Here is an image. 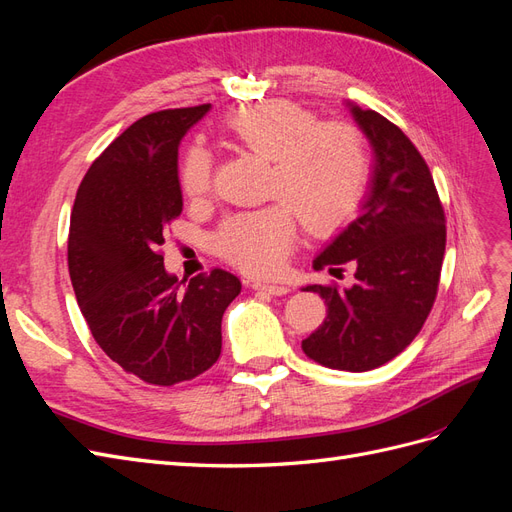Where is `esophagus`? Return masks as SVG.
Segmentation results:
<instances>
[{"instance_id":"1","label":"esophagus","mask_w":512,"mask_h":512,"mask_svg":"<svg viewBox=\"0 0 512 512\" xmlns=\"http://www.w3.org/2000/svg\"><path fill=\"white\" fill-rule=\"evenodd\" d=\"M252 288H254V290H260V292L273 294V297H282V294H288V292H290V288L284 286V284H269V282H254Z\"/></svg>"}]
</instances>
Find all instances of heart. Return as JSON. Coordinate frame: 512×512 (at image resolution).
I'll return each mask as SVG.
<instances>
[{"mask_svg": "<svg viewBox=\"0 0 512 512\" xmlns=\"http://www.w3.org/2000/svg\"><path fill=\"white\" fill-rule=\"evenodd\" d=\"M226 132L237 147L271 162L267 196L280 200L230 215L215 232V250L241 271H280L297 241V218L312 235H329L359 207L369 158L361 132L350 123H320L297 104L271 100L232 113ZM179 183L194 200L211 194L213 158L205 147L185 151Z\"/></svg>", "mask_w": 512, "mask_h": 512, "instance_id": "heart-1", "label": "heart"}]
</instances>
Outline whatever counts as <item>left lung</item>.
Segmentation results:
<instances>
[{
    "mask_svg": "<svg viewBox=\"0 0 512 512\" xmlns=\"http://www.w3.org/2000/svg\"><path fill=\"white\" fill-rule=\"evenodd\" d=\"M374 147V175L359 218L314 260V269L354 267L350 288L305 286L327 303V318L303 339L309 359L369 371L406 350L436 301L446 247L444 209L429 166L410 138L376 111L350 104Z\"/></svg>",
    "mask_w": 512,
    "mask_h": 512,
    "instance_id": "left-lung-1",
    "label": "left lung"
}]
</instances>
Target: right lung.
Wrapping results in <instances>:
<instances>
[{
  "instance_id": "right-lung-1",
  "label": "right lung",
  "mask_w": 512,
  "mask_h": 512,
  "mask_svg": "<svg viewBox=\"0 0 512 512\" xmlns=\"http://www.w3.org/2000/svg\"><path fill=\"white\" fill-rule=\"evenodd\" d=\"M211 104L145 115L89 166L70 215L68 269L96 344L147 384L173 386L222 352V316L241 292L213 269L181 286L160 247L183 209L179 143Z\"/></svg>"
}]
</instances>
